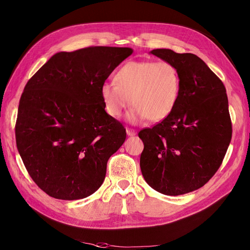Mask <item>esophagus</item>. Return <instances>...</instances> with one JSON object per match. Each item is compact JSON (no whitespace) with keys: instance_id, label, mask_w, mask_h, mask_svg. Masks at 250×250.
I'll return each instance as SVG.
<instances>
[{"instance_id":"esophagus-1","label":"esophagus","mask_w":250,"mask_h":250,"mask_svg":"<svg viewBox=\"0 0 250 250\" xmlns=\"http://www.w3.org/2000/svg\"><path fill=\"white\" fill-rule=\"evenodd\" d=\"M126 132H127V135H129V137H132V135L137 134V131L132 129V128H129V127L126 128Z\"/></svg>"}]
</instances>
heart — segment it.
Instances as JSON below:
<instances>
[{"label":"heart","mask_w":250,"mask_h":250,"mask_svg":"<svg viewBox=\"0 0 250 250\" xmlns=\"http://www.w3.org/2000/svg\"><path fill=\"white\" fill-rule=\"evenodd\" d=\"M180 75L170 62L142 60L125 63L115 75V82L101 86L104 107L118 119L129 105L128 120L138 123L148 119L161 122L175 108L180 95Z\"/></svg>","instance_id":"obj_1"}]
</instances>
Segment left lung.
Listing matches in <instances>:
<instances>
[{
  "label": "left lung",
  "mask_w": 250,
  "mask_h": 250,
  "mask_svg": "<svg viewBox=\"0 0 250 250\" xmlns=\"http://www.w3.org/2000/svg\"><path fill=\"white\" fill-rule=\"evenodd\" d=\"M151 54L177 66L181 87L171 115L139 137L140 166L155 191L177 196L203 187L220 168L232 134L223 82L202 59L156 49Z\"/></svg>",
  "instance_id": "left-lung-1"
}]
</instances>
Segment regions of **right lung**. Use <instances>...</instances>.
Listing matches in <instances>:
<instances>
[{"mask_svg": "<svg viewBox=\"0 0 250 250\" xmlns=\"http://www.w3.org/2000/svg\"><path fill=\"white\" fill-rule=\"evenodd\" d=\"M131 54L132 49L118 47L59 52L27 82L17 147L29 175L51 197L82 199L103 184L126 129L105 111L101 86Z\"/></svg>", "mask_w": 250, "mask_h": 250, "instance_id": "right-lung-1", "label": "right lung"}]
</instances>
